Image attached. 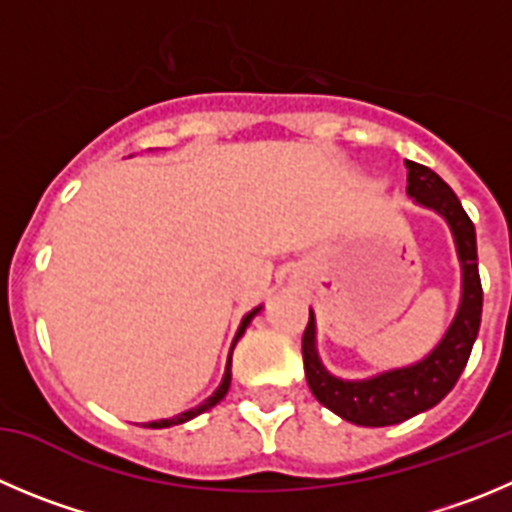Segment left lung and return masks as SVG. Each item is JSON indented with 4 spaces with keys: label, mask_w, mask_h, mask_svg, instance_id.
I'll use <instances>...</instances> for the list:
<instances>
[{
    "label": "left lung",
    "mask_w": 512,
    "mask_h": 512,
    "mask_svg": "<svg viewBox=\"0 0 512 512\" xmlns=\"http://www.w3.org/2000/svg\"><path fill=\"white\" fill-rule=\"evenodd\" d=\"M407 194L414 204L437 212L450 227L462 270L460 305L450 328L422 361L381 371L369 379H341L323 366L315 343V315L310 310L308 328L303 333L305 379L323 407L358 427H389L439 404L465 371L472 343L480 331L482 285L477 272L475 224L462 209L455 191L432 169L414 161H407Z\"/></svg>",
    "instance_id": "obj_1"
}]
</instances>
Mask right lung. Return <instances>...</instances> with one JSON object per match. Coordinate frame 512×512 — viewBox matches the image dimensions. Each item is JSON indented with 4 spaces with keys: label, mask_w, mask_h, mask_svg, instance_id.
Wrapping results in <instances>:
<instances>
[{
    "label": "right lung",
    "mask_w": 512,
    "mask_h": 512,
    "mask_svg": "<svg viewBox=\"0 0 512 512\" xmlns=\"http://www.w3.org/2000/svg\"><path fill=\"white\" fill-rule=\"evenodd\" d=\"M260 310H262V305H257L255 310H250V313H247L245 318H242L240 328H237V336H234V341H232V348H229L227 366H224V376H222V381H219L217 389H214V394L207 396V399H204L202 404H199V407L189 409V412H181V414H176V417H171V419H159V422H148V424H143V427H148V429H166V427H174V424H184V422H189V419H194V417H199V414H204V412H207V409L217 407L219 401H222L224 396H227L229 384H232V351H234V346H237V341H240V338L245 336L247 326H250L252 318H255V315L260 313Z\"/></svg>",
    "instance_id": "right-lung-1"
}]
</instances>
